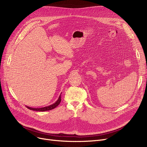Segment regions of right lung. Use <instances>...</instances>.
<instances>
[{
  "instance_id": "obj_1",
  "label": "right lung",
  "mask_w": 147,
  "mask_h": 147,
  "mask_svg": "<svg viewBox=\"0 0 147 147\" xmlns=\"http://www.w3.org/2000/svg\"><path fill=\"white\" fill-rule=\"evenodd\" d=\"M61 101V95L59 96L58 99L52 105H50L49 106L47 107H42V108H32V107H30L28 106H26V107L28 109H29V110H34V111H38V112H45V111H48V110H52L53 109L56 108L57 105H59V104H60V102Z\"/></svg>"
}]
</instances>
